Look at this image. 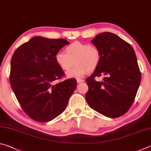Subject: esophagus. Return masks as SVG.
<instances>
[{"instance_id":"esophagus-1","label":"esophagus","mask_w":151,"mask_h":151,"mask_svg":"<svg viewBox=\"0 0 151 151\" xmlns=\"http://www.w3.org/2000/svg\"><path fill=\"white\" fill-rule=\"evenodd\" d=\"M76 82H77V83H83V82H84V80H83V79L78 78L76 80Z\"/></svg>"}]
</instances>
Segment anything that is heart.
<instances>
[{
	"label": "heart",
	"instance_id": "obj_1",
	"mask_svg": "<svg viewBox=\"0 0 151 151\" xmlns=\"http://www.w3.org/2000/svg\"><path fill=\"white\" fill-rule=\"evenodd\" d=\"M66 53L59 51L56 53L55 59L63 70H68L73 66L75 68L66 73L68 77L81 78L88 72H93L98 67L101 60V52L98 47L88 43L75 41L65 48Z\"/></svg>",
	"mask_w": 151,
	"mask_h": 151
}]
</instances>
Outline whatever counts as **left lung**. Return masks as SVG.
<instances>
[{
    "mask_svg": "<svg viewBox=\"0 0 151 151\" xmlns=\"http://www.w3.org/2000/svg\"><path fill=\"white\" fill-rule=\"evenodd\" d=\"M91 42L101 52V60L90 77L86 79L85 94L91 109L109 118H117L128 111L139 89L141 75L132 46L115 34L104 32ZM104 75L101 82L95 76Z\"/></svg>",
    "mask_w": 151,
    "mask_h": 151,
    "instance_id": "1",
    "label": "left lung"
}]
</instances>
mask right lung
<instances>
[{
    "instance_id": "obj_1",
    "label": "right lung",
    "mask_w": 151,
    "mask_h": 151,
    "mask_svg": "<svg viewBox=\"0 0 151 151\" xmlns=\"http://www.w3.org/2000/svg\"><path fill=\"white\" fill-rule=\"evenodd\" d=\"M70 44L64 39L35 37L14 51L10 83L20 106L36 121H50L62 113L76 87L75 78L55 84L64 76L56 53Z\"/></svg>"
}]
</instances>
